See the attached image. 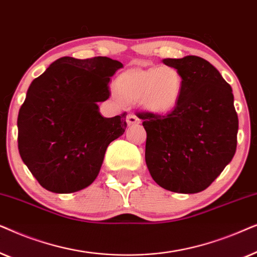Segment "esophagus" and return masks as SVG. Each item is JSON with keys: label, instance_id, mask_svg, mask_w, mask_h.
Returning a JSON list of instances; mask_svg holds the SVG:
<instances>
[{"label": "esophagus", "instance_id": "34e87169", "mask_svg": "<svg viewBox=\"0 0 257 257\" xmlns=\"http://www.w3.org/2000/svg\"><path fill=\"white\" fill-rule=\"evenodd\" d=\"M126 121H127V125H128V126H132V125L139 124L140 119H139L138 117H137L136 114L130 113V114H127V117H126Z\"/></svg>", "mask_w": 257, "mask_h": 257}]
</instances>
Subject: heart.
<instances>
[{"instance_id":"heart-1","label":"heart","mask_w":257,"mask_h":257,"mask_svg":"<svg viewBox=\"0 0 257 257\" xmlns=\"http://www.w3.org/2000/svg\"><path fill=\"white\" fill-rule=\"evenodd\" d=\"M184 79L173 66L132 70L114 82L118 98L125 103H140L154 113H167L173 110L180 99Z\"/></svg>"}]
</instances>
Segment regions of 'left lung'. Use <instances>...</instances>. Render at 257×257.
Instances as JSON below:
<instances>
[{
  "label": "left lung",
  "mask_w": 257,
  "mask_h": 257,
  "mask_svg": "<svg viewBox=\"0 0 257 257\" xmlns=\"http://www.w3.org/2000/svg\"><path fill=\"white\" fill-rule=\"evenodd\" d=\"M163 63L179 70L184 89L167 114L139 113L147 133L146 165L160 187L194 194L219 177L236 151L238 119L233 90L198 56Z\"/></svg>",
  "instance_id": "obj_1"
}]
</instances>
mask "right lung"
Wrapping results in <instances>:
<instances>
[{"mask_svg": "<svg viewBox=\"0 0 257 257\" xmlns=\"http://www.w3.org/2000/svg\"><path fill=\"white\" fill-rule=\"evenodd\" d=\"M120 62L62 57L33 80L17 118L19 151L42 187L68 194L94 181L111 142L125 132L126 115L100 114Z\"/></svg>", "mask_w": 257, "mask_h": 257, "instance_id": "add662e5", "label": "right lung"}]
</instances>
